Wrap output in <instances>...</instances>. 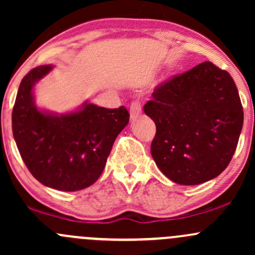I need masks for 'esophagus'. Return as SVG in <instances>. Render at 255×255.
Returning a JSON list of instances; mask_svg holds the SVG:
<instances>
[{"mask_svg":"<svg viewBox=\"0 0 255 255\" xmlns=\"http://www.w3.org/2000/svg\"><path fill=\"white\" fill-rule=\"evenodd\" d=\"M141 114V103L138 101H133L130 106V118L131 119H136Z\"/></svg>","mask_w":255,"mask_h":255,"instance_id":"obj_1","label":"esophagus"}]
</instances>
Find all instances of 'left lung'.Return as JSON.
<instances>
[{
  "label": "left lung",
  "instance_id": "left-lung-1",
  "mask_svg": "<svg viewBox=\"0 0 255 255\" xmlns=\"http://www.w3.org/2000/svg\"><path fill=\"white\" fill-rule=\"evenodd\" d=\"M143 107L155 123L150 153L160 171L179 185H199L226 169L243 127L234 79L212 62L175 75Z\"/></svg>",
  "mask_w": 255,
  "mask_h": 255
}]
</instances>
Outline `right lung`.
I'll list each match as a JSON object with an SVG mask.
<instances>
[{"mask_svg":"<svg viewBox=\"0 0 255 255\" xmlns=\"http://www.w3.org/2000/svg\"><path fill=\"white\" fill-rule=\"evenodd\" d=\"M52 68L40 65L21 80L12 112L13 136L21 159L37 181L73 192L97 181L130 114L125 107L108 109L87 102L72 113L40 111L32 89Z\"/></svg>","mask_w":255,"mask_h":255,"instance_id":"1","label":"right lung"}]
</instances>
